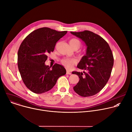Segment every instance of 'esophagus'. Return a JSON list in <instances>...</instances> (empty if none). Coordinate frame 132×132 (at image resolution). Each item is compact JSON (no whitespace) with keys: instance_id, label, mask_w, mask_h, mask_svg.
I'll return each instance as SVG.
<instances>
[{"instance_id":"34e87169","label":"esophagus","mask_w":132,"mask_h":132,"mask_svg":"<svg viewBox=\"0 0 132 132\" xmlns=\"http://www.w3.org/2000/svg\"><path fill=\"white\" fill-rule=\"evenodd\" d=\"M66 74L67 75H71V72L70 71H66Z\"/></svg>"}]
</instances>
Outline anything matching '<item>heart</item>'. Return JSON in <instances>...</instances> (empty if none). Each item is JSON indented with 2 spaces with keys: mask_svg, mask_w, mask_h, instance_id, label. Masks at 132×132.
<instances>
[{
  "mask_svg": "<svg viewBox=\"0 0 132 132\" xmlns=\"http://www.w3.org/2000/svg\"><path fill=\"white\" fill-rule=\"evenodd\" d=\"M70 46L73 48H79L81 46V42L77 39L73 38L69 40V41ZM77 63L76 60L75 59H70V58H64L62 60V64L67 68H70L72 66Z\"/></svg>",
  "mask_w": 132,
  "mask_h": 132,
  "instance_id": "b5f03b06",
  "label": "heart"
}]
</instances>
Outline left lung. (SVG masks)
Wrapping results in <instances>:
<instances>
[{
    "label": "left lung",
    "mask_w": 132,
    "mask_h": 132,
    "mask_svg": "<svg viewBox=\"0 0 132 132\" xmlns=\"http://www.w3.org/2000/svg\"><path fill=\"white\" fill-rule=\"evenodd\" d=\"M70 33L81 39L87 48L77 67L86 70L73 71L79 76V81L73 90L81 97L96 95L108 81L114 63V58L108 43L99 35L85 30Z\"/></svg>",
    "instance_id": "left-lung-1"
}]
</instances>
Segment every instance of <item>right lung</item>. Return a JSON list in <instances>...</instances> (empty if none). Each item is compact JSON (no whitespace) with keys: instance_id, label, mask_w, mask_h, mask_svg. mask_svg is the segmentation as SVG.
<instances>
[{"instance_id":"add662e5","label":"right lung","mask_w":132,"mask_h":132,"mask_svg":"<svg viewBox=\"0 0 132 132\" xmlns=\"http://www.w3.org/2000/svg\"><path fill=\"white\" fill-rule=\"evenodd\" d=\"M67 32L42 28L31 32L21 43L18 52V69L24 84L33 92L49 91L66 74L63 66L55 64L51 69L45 62L48 53L54 51L56 42Z\"/></svg>"}]
</instances>
